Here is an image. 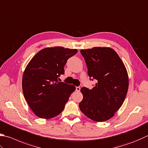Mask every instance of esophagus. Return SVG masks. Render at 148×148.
Segmentation results:
<instances>
[{
  "label": "esophagus",
  "mask_w": 148,
  "mask_h": 148,
  "mask_svg": "<svg viewBox=\"0 0 148 148\" xmlns=\"http://www.w3.org/2000/svg\"><path fill=\"white\" fill-rule=\"evenodd\" d=\"M80 87H76V91H80Z\"/></svg>",
  "instance_id": "esophagus-1"
}]
</instances>
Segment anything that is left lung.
Instances as JSON below:
<instances>
[{"label": "left lung", "instance_id": "left-lung-1", "mask_svg": "<svg viewBox=\"0 0 148 148\" xmlns=\"http://www.w3.org/2000/svg\"><path fill=\"white\" fill-rule=\"evenodd\" d=\"M88 67L90 79L97 83L90 90L83 87L80 111L95 122L108 121L122 106L129 86L128 75L123 62L115 50L95 47L80 50Z\"/></svg>", "mask_w": 148, "mask_h": 148}]
</instances>
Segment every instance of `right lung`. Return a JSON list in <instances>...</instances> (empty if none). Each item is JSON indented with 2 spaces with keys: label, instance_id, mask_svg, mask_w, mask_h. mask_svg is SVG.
<instances>
[{
  "label": "right lung",
  "instance_id": "add662e5",
  "mask_svg": "<svg viewBox=\"0 0 148 148\" xmlns=\"http://www.w3.org/2000/svg\"><path fill=\"white\" fill-rule=\"evenodd\" d=\"M77 53L76 49L60 46L46 48L27 65L22 77V91L29 106L38 117L51 119L64 109L75 87L58 80L64 74L67 60Z\"/></svg>",
  "mask_w": 148,
  "mask_h": 148
}]
</instances>
